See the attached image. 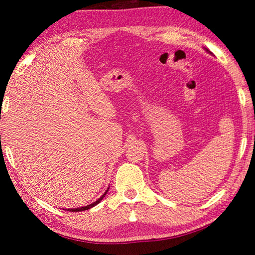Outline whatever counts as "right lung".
<instances>
[{
    "label": "right lung",
    "instance_id": "right-lung-1",
    "mask_svg": "<svg viewBox=\"0 0 255 255\" xmlns=\"http://www.w3.org/2000/svg\"><path fill=\"white\" fill-rule=\"evenodd\" d=\"M108 190H109V189H108ZM108 190H107V191L105 192V193H103V195H102V197H100V198H99V199L96 201V202H93V204H91V205H89V206H85V207H81V208H74V209H67V211H75V213H76V211H83V210H88V209H90V208H92V207H94V206H96V205H98L99 204V202H100L102 199H103V197H106V195H107V192H108Z\"/></svg>",
    "mask_w": 255,
    "mask_h": 255
}]
</instances>
